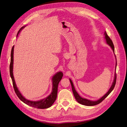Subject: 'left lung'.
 <instances>
[{
  "instance_id": "left-lung-1",
  "label": "left lung",
  "mask_w": 127,
  "mask_h": 127,
  "mask_svg": "<svg viewBox=\"0 0 127 127\" xmlns=\"http://www.w3.org/2000/svg\"><path fill=\"white\" fill-rule=\"evenodd\" d=\"M104 35H105V39L106 40V42L107 44H109L111 49H112V50L113 51V52L114 53V45L113 43V42L112 41V40H111L110 38L109 37V36L107 35V34L106 33V32H105L104 33ZM117 60V59H116ZM117 64L116 63V67H117ZM116 79H117V74H116V72H115V74H114V78L113 80V82L112 84V86H111L110 88L109 89V90L108 91V92H107V93L102 96L101 98H99V99H98L97 101H91L89 100V99H87L86 98H84L83 97H82L81 96H80V95L77 93V92H76V91L75 90V88L74 87V84L72 83V82L71 81V80L70 79V82L71 84V87H72V91L73 92V94H74V95L75 96V99H76V101H77L79 103L81 104L82 105H86V106H94L95 105H97L98 104L100 103L101 102H102L104 99L107 96H108L111 92L113 91V90L114 89V86L116 85Z\"/></svg>"
}]
</instances>
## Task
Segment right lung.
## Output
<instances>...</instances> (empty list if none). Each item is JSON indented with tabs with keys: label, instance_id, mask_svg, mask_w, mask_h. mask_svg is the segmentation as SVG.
I'll use <instances>...</instances> for the list:
<instances>
[{
	"label": "right lung",
	"instance_id": "add662e5",
	"mask_svg": "<svg viewBox=\"0 0 127 127\" xmlns=\"http://www.w3.org/2000/svg\"><path fill=\"white\" fill-rule=\"evenodd\" d=\"M24 27L25 26L22 27V28L20 29V30H19L17 36L18 35V34H19V33H20L21 31L23 29ZM14 48V45L12 49H11V59H10V66H9V71H10V75L11 77V78L12 79L14 89L17 96L23 102L26 104L27 105L34 107H36V108H37V109H47L48 107L51 106L57 98V93H58V84L61 79L63 78V73L61 71L58 72L57 74H56L54 76H53V77L52 78V85H53L52 91L51 93L50 94V95H49L48 97L37 101H32L28 100V99L25 98L23 96H22V95L20 93V92L19 91L18 88L17 87L16 83H15V79L13 76Z\"/></svg>",
	"mask_w": 127,
	"mask_h": 127
}]
</instances>
